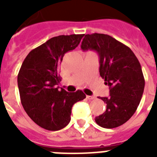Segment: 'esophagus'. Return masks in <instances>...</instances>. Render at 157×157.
Instances as JSON below:
<instances>
[{"label":"esophagus","mask_w":157,"mask_h":157,"mask_svg":"<svg viewBox=\"0 0 157 157\" xmlns=\"http://www.w3.org/2000/svg\"><path fill=\"white\" fill-rule=\"evenodd\" d=\"M86 98H88L89 100H93V99H94V98H95V97H94V96L87 95V96H86Z\"/></svg>","instance_id":"34e87169"}]
</instances>
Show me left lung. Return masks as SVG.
Returning <instances> with one entry per match:
<instances>
[{"instance_id": "left-lung-1", "label": "left lung", "mask_w": 157, "mask_h": 157, "mask_svg": "<svg viewBox=\"0 0 157 157\" xmlns=\"http://www.w3.org/2000/svg\"><path fill=\"white\" fill-rule=\"evenodd\" d=\"M81 47L84 51L98 52L99 73L105 85L109 86V97L101 98L107 109L95 117L96 123L106 129L124 124L136 112L145 86L137 57L128 46L107 34H87Z\"/></svg>"}]
</instances>
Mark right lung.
<instances>
[{
  "label": "right lung",
  "instance_id": "right-lung-1",
  "mask_svg": "<svg viewBox=\"0 0 157 157\" xmlns=\"http://www.w3.org/2000/svg\"><path fill=\"white\" fill-rule=\"evenodd\" d=\"M83 36L52 37L27 55L18 71L21 103L31 119L43 129L56 131L67 126L74 103L86 98L81 90L69 93L57 87L61 81L59 65L64 54L77 47Z\"/></svg>",
  "mask_w": 157,
  "mask_h": 157
}]
</instances>
